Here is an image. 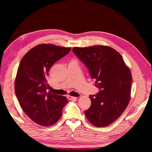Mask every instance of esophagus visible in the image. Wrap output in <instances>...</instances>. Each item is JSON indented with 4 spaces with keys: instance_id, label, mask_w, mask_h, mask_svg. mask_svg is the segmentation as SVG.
<instances>
[{
    "instance_id": "obj_1",
    "label": "esophagus",
    "mask_w": 152,
    "mask_h": 152,
    "mask_svg": "<svg viewBox=\"0 0 152 152\" xmlns=\"http://www.w3.org/2000/svg\"><path fill=\"white\" fill-rule=\"evenodd\" d=\"M67 98L69 100L73 101V102H75V101L77 100V98L76 97H73V96H67Z\"/></svg>"
}]
</instances>
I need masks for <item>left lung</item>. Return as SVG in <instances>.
<instances>
[{
    "label": "left lung",
    "mask_w": 152,
    "mask_h": 152,
    "mask_svg": "<svg viewBox=\"0 0 152 152\" xmlns=\"http://www.w3.org/2000/svg\"><path fill=\"white\" fill-rule=\"evenodd\" d=\"M88 68L95 86L99 89L89 96L90 108L84 112L88 121L96 127H107L120 117L131 98L132 75L120 53L106 45L72 49Z\"/></svg>",
    "instance_id": "8db88e82"
}]
</instances>
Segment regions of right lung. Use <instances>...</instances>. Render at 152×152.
I'll return each mask as SVG.
<instances>
[{
  "label": "right lung",
  "instance_id": "right-lung-1",
  "mask_svg": "<svg viewBox=\"0 0 152 152\" xmlns=\"http://www.w3.org/2000/svg\"><path fill=\"white\" fill-rule=\"evenodd\" d=\"M71 50L70 48L42 44L31 48L21 59L15 79V90L21 107L32 121L49 126L61 118L68 103L65 96L48 92L50 68Z\"/></svg>",
  "mask_w": 152,
  "mask_h": 152
}]
</instances>
